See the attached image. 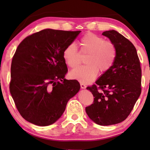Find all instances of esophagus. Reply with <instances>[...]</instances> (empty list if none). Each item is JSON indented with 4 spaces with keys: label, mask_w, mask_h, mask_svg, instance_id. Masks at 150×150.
I'll return each mask as SVG.
<instances>
[{
    "label": "esophagus",
    "mask_w": 150,
    "mask_h": 150,
    "mask_svg": "<svg viewBox=\"0 0 150 150\" xmlns=\"http://www.w3.org/2000/svg\"><path fill=\"white\" fill-rule=\"evenodd\" d=\"M81 87L82 89H85L86 88V86L83 83H81Z\"/></svg>",
    "instance_id": "esophagus-1"
}]
</instances>
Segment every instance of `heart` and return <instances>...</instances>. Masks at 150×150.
Instances as JSON below:
<instances>
[{
    "label": "heart",
    "mask_w": 150,
    "mask_h": 150,
    "mask_svg": "<svg viewBox=\"0 0 150 150\" xmlns=\"http://www.w3.org/2000/svg\"><path fill=\"white\" fill-rule=\"evenodd\" d=\"M80 52L88 54L86 66L74 69L70 72V77L81 83L88 84L96 78L99 71L105 73L111 69L117 58V48L109 40L93 33H87L80 39ZM62 57L69 68H75L81 62V54L74 43H69L64 48Z\"/></svg>",
    "instance_id": "heart-1"
}]
</instances>
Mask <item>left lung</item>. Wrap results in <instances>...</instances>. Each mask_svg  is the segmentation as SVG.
<instances>
[{"label": "left lung", "mask_w": 150, "mask_h": 150, "mask_svg": "<svg viewBox=\"0 0 150 150\" xmlns=\"http://www.w3.org/2000/svg\"><path fill=\"white\" fill-rule=\"evenodd\" d=\"M117 48L114 65L86 88L94 97L86 107L88 117L101 126L122 122L131 113L141 93V62L134 45L115 30L104 31Z\"/></svg>", "instance_id": "1"}]
</instances>
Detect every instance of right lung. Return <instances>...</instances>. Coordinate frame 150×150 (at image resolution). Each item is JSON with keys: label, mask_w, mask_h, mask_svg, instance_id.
<instances>
[{"label": "right lung", "mask_w": 150, "mask_h": 150, "mask_svg": "<svg viewBox=\"0 0 150 150\" xmlns=\"http://www.w3.org/2000/svg\"><path fill=\"white\" fill-rule=\"evenodd\" d=\"M81 31L46 29L19 44L11 61L9 91L28 122L40 126L55 122L80 90L77 80L64 79L68 68L62 52Z\"/></svg>", "instance_id": "add662e5"}]
</instances>
